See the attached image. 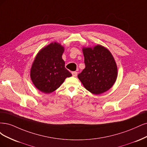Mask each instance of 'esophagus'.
I'll return each instance as SVG.
<instances>
[{
  "label": "esophagus",
  "instance_id": "obj_1",
  "mask_svg": "<svg viewBox=\"0 0 147 147\" xmlns=\"http://www.w3.org/2000/svg\"><path fill=\"white\" fill-rule=\"evenodd\" d=\"M72 75L73 77H76L78 75V73L76 71H73V72H72Z\"/></svg>",
  "mask_w": 147,
  "mask_h": 147
}]
</instances>
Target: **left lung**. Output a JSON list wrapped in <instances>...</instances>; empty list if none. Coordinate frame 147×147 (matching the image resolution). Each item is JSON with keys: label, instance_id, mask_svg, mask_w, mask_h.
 Masks as SVG:
<instances>
[{"label": "left lung", "instance_id": "left-lung-1", "mask_svg": "<svg viewBox=\"0 0 147 147\" xmlns=\"http://www.w3.org/2000/svg\"><path fill=\"white\" fill-rule=\"evenodd\" d=\"M86 65L78 77L84 87L94 94L109 90L115 84L118 70L115 60L109 50L100 45L83 47Z\"/></svg>", "mask_w": 147, "mask_h": 147}]
</instances>
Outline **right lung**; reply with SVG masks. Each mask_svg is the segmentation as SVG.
Listing matches in <instances>:
<instances>
[{
    "label": "right lung",
    "mask_w": 147,
    "mask_h": 147,
    "mask_svg": "<svg viewBox=\"0 0 147 147\" xmlns=\"http://www.w3.org/2000/svg\"><path fill=\"white\" fill-rule=\"evenodd\" d=\"M64 51V47L61 44L53 42L36 54L30 68V78L40 92H53L66 78L72 76L65 67V61L62 59Z\"/></svg>",
    "instance_id": "add662e5"
}]
</instances>
